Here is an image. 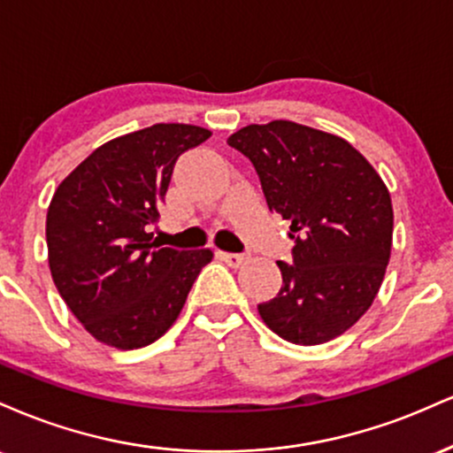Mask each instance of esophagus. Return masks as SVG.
I'll list each match as a JSON object with an SVG mask.
<instances>
[{
  "label": "esophagus",
  "mask_w": 453,
  "mask_h": 453,
  "mask_svg": "<svg viewBox=\"0 0 453 453\" xmlns=\"http://www.w3.org/2000/svg\"><path fill=\"white\" fill-rule=\"evenodd\" d=\"M219 256H221L223 262H226L227 266H232V268L242 266V264L247 262V256H242V253H226V251H221Z\"/></svg>",
  "instance_id": "1"
}]
</instances>
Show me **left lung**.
<instances>
[{
    "label": "left lung",
    "mask_w": 453,
    "mask_h": 453,
    "mask_svg": "<svg viewBox=\"0 0 453 453\" xmlns=\"http://www.w3.org/2000/svg\"><path fill=\"white\" fill-rule=\"evenodd\" d=\"M256 165L268 209L288 219L292 264L277 298L257 304L274 334L321 345L371 309L392 253V197L347 140L294 121L247 126L227 138Z\"/></svg>",
    "instance_id": "1"
}]
</instances>
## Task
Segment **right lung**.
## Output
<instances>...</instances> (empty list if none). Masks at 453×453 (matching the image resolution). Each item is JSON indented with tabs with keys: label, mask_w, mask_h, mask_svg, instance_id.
<instances>
[{
	"label": "right lung",
	"mask_w": 453,
	"mask_h": 453,
	"mask_svg": "<svg viewBox=\"0 0 453 453\" xmlns=\"http://www.w3.org/2000/svg\"><path fill=\"white\" fill-rule=\"evenodd\" d=\"M211 132L157 123L97 147L57 187L46 212L53 280L93 339L147 347L168 332L211 249L159 247L150 226L174 164Z\"/></svg>",
	"instance_id": "right-lung-1"
}]
</instances>
